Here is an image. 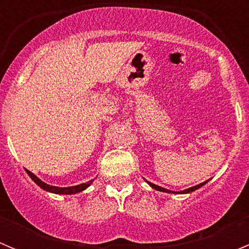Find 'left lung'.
I'll return each instance as SVG.
<instances>
[{
    "label": "left lung",
    "instance_id": "left-lung-1",
    "mask_svg": "<svg viewBox=\"0 0 249 249\" xmlns=\"http://www.w3.org/2000/svg\"><path fill=\"white\" fill-rule=\"evenodd\" d=\"M146 182L149 184V186L152 187V188H153V190H156V191H160V192H166V193H176V195H186V193H191V192H193V191L201 188V187L204 186V184H206L208 181L202 182V183L197 184V186L190 187V188H187V190H184V191H181V192H175V191L166 190V188H163V187H160V186H157V184H153V183H151V182H148V181H146Z\"/></svg>",
    "mask_w": 249,
    "mask_h": 249
}]
</instances>
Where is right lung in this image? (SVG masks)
<instances>
[{"label":"right lung","instance_id":"right-lung-1","mask_svg":"<svg viewBox=\"0 0 249 249\" xmlns=\"http://www.w3.org/2000/svg\"><path fill=\"white\" fill-rule=\"evenodd\" d=\"M26 172L27 175L32 178V181L39 186L42 190H45L46 192H51V193H54V195H76V193H80L82 191H85L86 188H89V186L92 184V182L94 179H91V181L86 182V183H81V184H77V186H72V187H56V186H50V184L45 183L43 181H41L36 175H34L32 172H30L28 169H26Z\"/></svg>","mask_w":249,"mask_h":249}]
</instances>
